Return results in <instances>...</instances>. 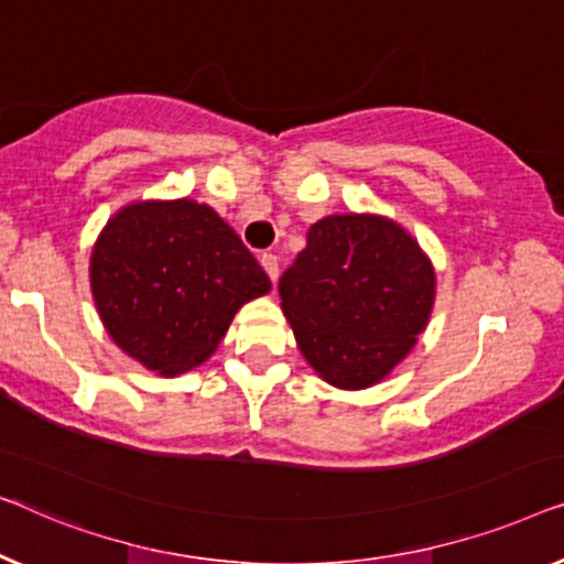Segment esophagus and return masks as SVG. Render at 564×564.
<instances>
[{
	"instance_id": "1",
	"label": "esophagus",
	"mask_w": 564,
	"mask_h": 564,
	"mask_svg": "<svg viewBox=\"0 0 564 564\" xmlns=\"http://www.w3.org/2000/svg\"><path fill=\"white\" fill-rule=\"evenodd\" d=\"M260 265L265 268L268 279H271L273 283L279 281V258L271 256V252H263V256H260Z\"/></svg>"
}]
</instances>
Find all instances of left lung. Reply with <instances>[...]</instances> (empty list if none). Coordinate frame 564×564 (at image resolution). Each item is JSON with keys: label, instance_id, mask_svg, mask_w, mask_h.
<instances>
[{"label": "left lung", "instance_id": "obj_1", "mask_svg": "<svg viewBox=\"0 0 564 564\" xmlns=\"http://www.w3.org/2000/svg\"><path fill=\"white\" fill-rule=\"evenodd\" d=\"M281 308L308 365L358 391L399 365L434 306V268L406 229L376 214H332L279 283Z\"/></svg>", "mask_w": 564, "mask_h": 564}]
</instances>
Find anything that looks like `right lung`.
<instances>
[{
	"label": "right lung",
	"instance_id": "1",
	"mask_svg": "<svg viewBox=\"0 0 564 564\" xmlns=\"http://www.w3.org/2000/svg\"><path fill=\"white\" fill-rule=\"evenodd\" d=\"M89 275L109 337L161 376L202 365L240 306L271 291L235 229L192 199L122 206L94 245Z\"/></svg>",
	"mask_w": 564,
	"mask_h": 564
}]
</instances>
